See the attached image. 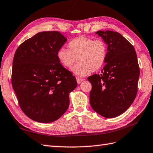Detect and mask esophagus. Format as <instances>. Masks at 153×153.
<instances>
[{
	"mask_svg": "<svg viewBox=\"0 0 153 153\" xmlns=\"http://www.w3.org/2000/svg\"><path fill=\"white\" fill-rule=\"evenodd\" d=\"M76 80H77V83L78 84H80L84 79H81V78H77Z\"/></svg>",
	"mask_w": 153,
	"mask_h": 153,
	"instance_id": "34e87169",
	"label": "esophagus"
}]
</instances>
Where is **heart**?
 Listing matches in <instances>:
<instances>
[{"label": "heart", "instance_id": "1", "mask_svg": "<svg viewBox=\"0 0 153 153\" xmlns=\"http://www.w3.org/2000/svg\"><path fill=\"white\" fill-rule=\"evenodd\" d=\"M68 49L61 48L57 51V59L66 68H71L77 60L78 64L72 68L73 72L83 77L91 72H97L104 65L108 55V48L102 39L81 36L71 40Z\"/></svg>", "mask_w": 153, "mask_h": 153}]
</instances>
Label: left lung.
Wrapping results in <instances>:
<instances>
[{
	"mask_svg": "<svg viewBox=\"0 0 153 153\" xmlns=\"http://www.w3.org/2000/svg\"><path fill=\"white\" fill-rule=\"evenodd\" d=\"M108 45L102 74L88 77L92 85V108L105 118L123 114L132 105L137 93L140 68L133 45L117 32L97 31Z\"/></svg>",
	"mask_w": 153,
	"mask_h": 153,
	"instance_id": "obj_1",
	"label": "left lung"
}]
</instances>
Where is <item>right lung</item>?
<instances>
[{
	"label": "right lung",
	"mask_w": 153,
	"mask_h": 153,
	"mask_svg": "<svg viewBox=\"0 0 153 153\" xmlns=\"http://www.w3.org/2000/svg\"><path fill=\"white\" fill-rule=\"evenodd\" d=\"M58 31L40 32L21 44L15 53L12 84L21 109L35 121L59 119L69 106L76 77L62 66L57 51L66 42Z\"/></svg>",
	"instance_id": "right-lung-1"
}]
</instances>
